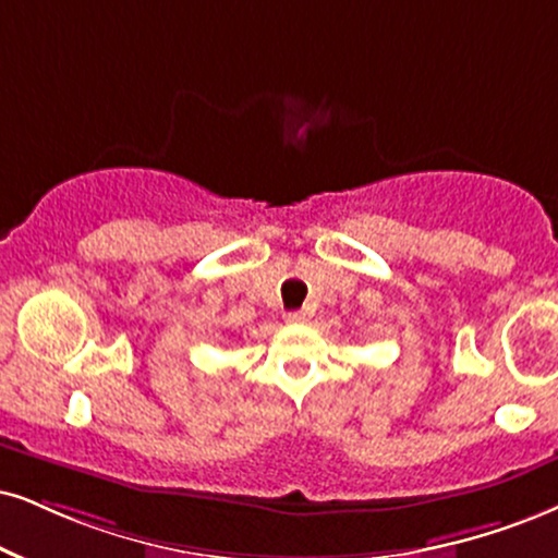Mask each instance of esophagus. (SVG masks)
Returning <instances> with one entry per match:
<instances>
[{
    "mask_svg": "<svg viewBox=\"0 0 558 558\" xmlns=\"http://www.w3.org/2000/svg\"><path fill=\"white\" fill-rule=\"evenodd\" d=\"M307 318H311V313H307V311H292V313H284V320H287V323H305Z\"/></svg>",
    "mask_w": 558,
    "mask_h": 558,
    "instance_id": "obj_1",
    "label": "esophagus"
}]
</instances>
